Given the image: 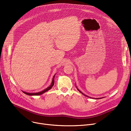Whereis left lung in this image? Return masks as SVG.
<instances>
[{
  "label": "left lung",
  "instance_id": "1",
  "mask_svg": "<svg viewBox=\"0 0 131 131\" xmlns=\"http://www.w3.org/2000/svg\"><path fill=\"white\" fill-rule=\"evenodd\" d=\"M77 89H78V91H79L80 92H81V93H82V94H83L84 95H85V96H86V97H89L88 95H86L85 94H83V93H82V92H81V91H80V90H79V89H78V88H77ZM89 98H91V97H89ZM95 99H101V98H95Z\"/></svg>",
  "mask_w": 131,
  "mask_h": 131
}]
</instances>
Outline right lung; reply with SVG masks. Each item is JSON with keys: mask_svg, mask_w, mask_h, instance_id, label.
<instances>
[{"mask_svg": "<svg viewBox=\"0 0 131 131\" xmlns=\"http://www.w3.org/2000/svg\"><path fill=\"white\" fill-rule=\"evenodd\" d=\"M54 76H55V75H54L53 77L52 81V83H51V85L49 87H48L47 88L45 89V90H43V91H41V92H37V93H28V92H24V91H23V92H24L25 94H26L27 95H41V94L44 93L45 92H47V91L49 90L50 89H51L52 88V87L53 86V85H54Z\"/></svg>", "mask_w": 131, "mask_h": 131, "instance_id": "right-lung-1", "label": "right lung"}]
</instances>
